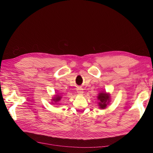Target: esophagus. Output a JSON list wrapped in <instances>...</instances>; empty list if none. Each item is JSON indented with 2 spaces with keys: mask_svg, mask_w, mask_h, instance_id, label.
Segmentation results:
<instances>
[{
  "mask_svg": "<svg viewBox=\"0 0 153 153\" xmlns=\"http://www.w3.org/2000/svg\"><path fill=\"white\" fill-rule=\"evenodd\" d=\"M77 92L79 94V95H82L84 92H83V90L82 89H81V88H78L77 90Z\"/></svg>",
  "mask_w": 153,
  "mask_h": 153,
  "instance_id": "obj_1",
  "label": "esophagus"
}]
</instances>
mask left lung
Segmentation results:
<instances>
[{
	"label": "left lung",
	"mask_w": 153,
	"mask_h": 153,
	"mask_svg": "<svg viewBox=\"0 0 153 153\" xmlns=\"http://www.w3.org/2000/svg\"><path fill=\"white\" fill-rule=\"evenodd\" d=\"M97 99L99 100V105L101 109H104L107 107V105L109 103L110 97V94L105 92H100L97 96Z\"/></svg>",
	"instance_id": "1"
}]
</instances>
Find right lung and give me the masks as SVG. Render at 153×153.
Masks as SVG:
<instances>
[{"label": "right lung", "instance_id": "right-lung-1", "mask_svg": "<svg viewBox=\"0 0 153 153\" xmlns=\"http://www.w3.org/2000/svg\"><path fill=\"white\" fill-rule=\"evenodd\" d=\"M61 99V96H59V95H55V97L52 99V101L54 102L55 103H56L57 102H59Z\"/></svg>", "mask_w": 153, "mask_h": 153}]
</instances>
